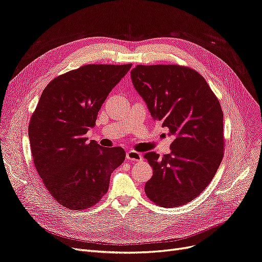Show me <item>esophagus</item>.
<instances>
[{
	"label": "esophagus",
	"mask_w": 262,
	"mask_h": 262,
	"mask_svg": "<svg viewBox=\"0 0 262 262\" xmlns=\"http://www.w3.org/2000/svg\"><path fill=\"white\" fill-rule=\"evenodd\" d=\"M126 158H127V161H130V162H141L142 155L139 152L129 150L126 152Z\"/></svg>",
	"instance_id": "esophagus-1"
}]
</instances>
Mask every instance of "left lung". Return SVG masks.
<instances>
[{"label": "left lung", "instance_id": "8db88e82", "mask_svg": "<svg viewBox=\"0 0 262 262\" xmlns=\"http://www.w3.org/2000/svg\"><path fill=\"white\" fill-rule=\"evenodd\" d=\"M132 81L154 120L174 136L171 153L144 154L153 168L145 194L163 208L197 198L214 178L224 156L223 110L198 72L181 65H137Z\"/></svg>", "mask_w": 262, "mask_h": 262}]
</instances>
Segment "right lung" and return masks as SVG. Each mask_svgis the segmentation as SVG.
Here are the masks:
<instances>
[{"mask_svg":"<svg viewBox=\"0 0 262 262\" xmlns=\"http://www.w3.org/2000/svg\"><path fill=\"white\" fill-rule=\"evenodd\" d=\"M132 64H89L54 78L43 89L29 124L34 165L50 195L68 210L93 207L125 159L120 146L88 141L108 94Z\"/></svg>","mask_w":262,"mask_h":262,"instance_id":"right-lung-1","label":"right lung"}]
</instances>
